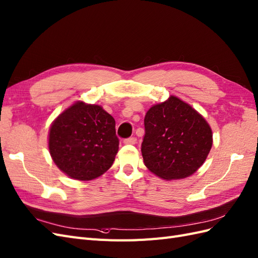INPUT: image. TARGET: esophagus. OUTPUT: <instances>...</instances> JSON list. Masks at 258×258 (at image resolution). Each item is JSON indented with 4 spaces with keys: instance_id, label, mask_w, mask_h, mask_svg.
<instances>
[{
    "instance_id": "1",
    "label": "esophagus",
    "mask_w": 258,
    "mask_h": 258,
    "mask_svg": "<svg viewBox=\"0 0 258 258\" xmlns=\"http://www.w3.org/2000/svg\"><path fill=\"white\" fill-rule=\"evenodd\" d=\"M136 142H137V139L135 137H130V138H126L123 141V143L125 145H135Z\"/></svg>"
}]
</instances>
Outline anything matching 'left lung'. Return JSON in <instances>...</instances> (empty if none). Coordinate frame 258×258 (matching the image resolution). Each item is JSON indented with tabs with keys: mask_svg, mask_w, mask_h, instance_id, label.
<instances>
[{
	"mask_svg": "<svg viewBox=\"0 0 258 258\" xmlns=\"http://www.w3.org/2000/svg\"><path fill=\"white\" fill-rule=\"evenodd\" d=\"M213 132L195 108L171 95L145 115L144 163L160 178L175 180L195 174L207 160Z\"/></svg>",
	"mask_w": 258,
	"mask_h": 258,
	"instance_id": "obj_1",
	"label": "left lung"
}]
</instances>
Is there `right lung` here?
<instances>
[{
    "mask_svg": "<svg viewBox=\"0 0 258 258\" xmlns=\"http://www.w3.org/2000/svg\"><path fill=\"white\" fill-rule=\"evenodd\" d=\"M48 149L54 163L70 178H97L111 167L119 150L115 121L99 105L76 101L51 123Z\"/></svg>",
    "mask_w": 258,
    "mask_h": 258,
    "instance_id": "right-lung-1",
    "label": "right lung"
}]
</instances>
